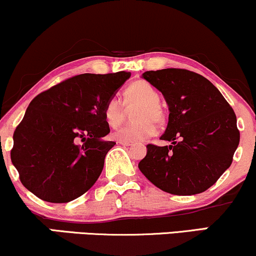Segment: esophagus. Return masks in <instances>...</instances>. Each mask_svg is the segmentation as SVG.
Segmentation results:
<instances>
[{
    "label": "esophagus",
    "instance_id": "esophagus-1",
    "mask_svg": "<svg viewBox=\"0 0 256 256\" xmlns=\"http://www.w3.org/2000/svg\"><path fill=\"white\" fill-rule=\"evenodd\" d=\"M118 143L122 144V146H134V143H132V142H128V140H118Z\"/></svg>",
    "mask_w": 256,
    "mask_h": 256
}]
</instances>
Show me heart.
<instances>
[{"mask_svg":"<svg viewBox=\"0 0 256 256\" xmlns=\"http://www.w3.org/2000/svg\"><path fill=\"white\" fill-rule=\"evenodd\" d=\"M124 102L128 106L140 104L134 110V124L126 125L113 132L116 140L140 142L152 137L156 134V122L163 120V110L160 106V96L150 83L136 81L125 89ZM104 116L110 128H116L124 118V104L118 98H110L104 107Z\"/></svg>","mask_w":256,"mask_h":256,"instance_id":"1","label":"heart"}]
</instances>
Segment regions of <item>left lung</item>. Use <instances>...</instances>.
<instances>
[{
	"label": "left lung",
	"instance_id": "8db88e82",
	"mask_svg": "<svg viewBox=\"0 0 256 256\" xmlns=\"http://www.w3.org/2000/svg\"><path fill=\"white\" fill-rule=\"evenodd\" d=\"M169 108L161 136L170 146H146L138 168L150 182L170 194L192 196L210 188L230 167L240 143L234 110L220 92L186 69L146 72Z\"/></svg>",
	"mask_w": 256,
	"mask_h": 256
}]
</instances>
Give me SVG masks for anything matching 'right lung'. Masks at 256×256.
Instances as JSON below:
<instances>
[{"mask_svg": "<svg viewBox=\"0 0 256 256\" xmlns=\"http://www.w3.org/2000/svg\"><path fill=\"white\" fill-rule=\"evenodd\" d=\"M131 74H81L30 101L14 131L10 158L21 184L48 202H68L95 184L114 142L104 107ZM84 142L78 144V140Z\"/></svg>", "mask_w": 256, "mask_h": 256, "instance_id": "1", "label": "right lung"}]
</instances>
